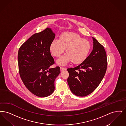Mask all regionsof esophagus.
<instances>
[{"label":"esophagus","mask_w":126,"mask_h":126,"mask_svg":"<svg viewBox=\"0 0 126 126\" xmlns=\"http://www.w3.org/2000/svg\"><path fill=\"white\" fill-rule=\"evenodd\" d=\"M66 70V68H64V67H60V71H64Z\"/></svg>","instance_id":"esophagus-1"}]
</instances>
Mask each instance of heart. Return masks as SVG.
<instances>
[{"mask_svg": "<svg viewBox=\"0 0 126 126\" xmlns=\"http://www.w3.org/2000/svg\"><path fill=\"white\" fill-rule=\"evenodd\" d=\"M91 48L88 41L71 32L62 33L60 40L55 39L50 45V50L55 57H59L66 48V53L57 60L61 66H65L70 61L75 64L83 62L89 54Z\"/></svg>", "mask_w": 126, "mask_h": 126, "instance_id": "b5f03b06", "label": "heart"}]
</instances>
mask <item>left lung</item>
<instances>
[{
	"instance_id": "left-lung-1",
	"label": "left lung",
	"mask_w": 126,
	"mask_h": 126,
	"mask_svg": "<svg viewBox=\"0 0 126 126\" xmlns=\"http://www.w3.org/2000/svg\"><path fill=\"white\" fill-rule=\"evenodd\" d=\"M93 49L83 62L67 68V83L72 93L78 96H87L95 90L105 74L107 59L104 47L93 37Z\"/></svg>"
}]
</instances>
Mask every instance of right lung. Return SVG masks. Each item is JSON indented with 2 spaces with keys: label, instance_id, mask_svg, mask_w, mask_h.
<instances>
[{
  "label": "right lung",
  "instance_id": "1",
  "mask_svg": "<svg viewBox=\"0 0 126 126\" xmlns=\"http://www.w3.org/2000/svg\"><path fill=\"white\" fill-rule=\"evenodd\" d=\"M55 34L49 28L32 35L19 48L18 67L21 79L26 88L40 97L50 95L54 92L55 79L60 67L54 64L50 45Z\"/></svg>",
  "mask_w": 126,
  "mask_h": 126
}]
</instances>
